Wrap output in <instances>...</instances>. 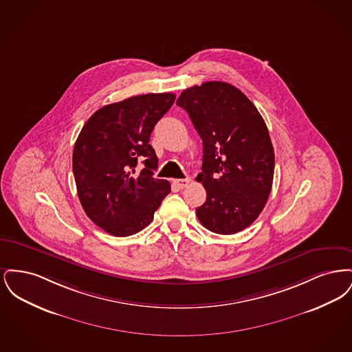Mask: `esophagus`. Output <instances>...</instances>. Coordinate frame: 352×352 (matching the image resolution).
<instances>
[{
  "instance_id": "34e87169",
  "label": "esophagus",
  "mask_w": 352,
  "mask_h": 352,
  "mask_svg": "<svg viewBox=\"0 0 352 352\" xmlns=\"http://www.w3.org/2000/svg\"><path fill=\"white\" fill-rule=\"evenodd\" d=\"M191 182V179L190 178H184V179H174L173 181V184H174V186L177 187V188H179V190H182V188H184L187 184H190Z\"/></svg>"
}]
</instances>
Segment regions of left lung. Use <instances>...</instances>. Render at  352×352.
<instances>
[{
  "label": "left lung",
  "instance_id": "left-lung-1",
  "mask_svg": "<svg viewBox=\"0 0 352 352\" xmlns=\"http://www.w3.org/2000/svg\"><path fill=\"white\" fill-rule=\"evenodd\" d=\"M177 104L203 141L197 181L207 198L197 217L215 234L243 231L263 211L273 184L274 151L264 118L240 89L224 82L190 87Z\"/></svg>",
  "mask_w": 352,
  "mask_h": 352
}]
</instances>
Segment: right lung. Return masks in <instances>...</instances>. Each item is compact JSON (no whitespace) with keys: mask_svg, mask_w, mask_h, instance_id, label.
Segmentation results:
<instances>
[{"mask_svg":"<svg viewBox=\"0 0 352 352\" xmlns=\"http://www.w3.org/2000/svg\"><path fill=\"white\" fill-rule=\"evenodd\" d=\"M174 100V94H146L105 105L78 135L72 154L78 197L87 217L105 232H140L170 192L166 179L153 177L158 158L149 141Z\"/></svg>","mask_w":352,"mask_h":352,"instance_id":"add662e5","label":"right lung"}]
</instances>
